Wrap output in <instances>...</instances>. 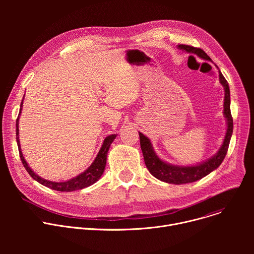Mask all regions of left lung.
Returning a JSON list of instances; mask_svg holds the SVG:
<instances>
[{
  "instance_id": "left-lung-1",
  "label": "left lung",
  "mask_w": 254,
  "mask_h": 254,
  "mask_svg": "<svg viewBox=\"0 0 254 254\" xmlns=\"http://www.w3.org/2000/svg\"><path fill=\"white\" fill-rule=\"evenodd\" d=\"M178 49L182 50L184 52L195 54L198 57H200L203 60H207L212 62L211 58L200 48H195L188 45H178ZM217 67V65H215ZM218 68V67H217ZM219 72V81L221 85L224 88V104H223V115L226 120L227 129L226 133L223 139V142L221 144L220 149L218 150L215 155H213L211 158L207 159L204 162H201L196 165H190V166H179V165H172L170 163H167L163 161L155 152L151 139L144 135L143 133L138 131L139 134V140H140V149L142 152L143 160L146 163V166L149 170V172L158 180L162 181V182L169 183V184H175V185H181V184H187V183H193L196 181L204 178L214 170L218 168L221 163L223 162L227 151L229 147V142L231 139V135L233 132V120L231 117L230 112V89L228 82L222 75L221 71L218 68Z\"/></svg>"
}]
</instances>
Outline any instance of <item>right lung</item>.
Returning a JSON list of instances; mask_svg holds the SVG:
<instances>
[{
  "label": "right lung",
  "instance_id": "1",
  "mask_svg": "<svg viewBox=\"0 0 254 254\" xmlns=\"http://www.w3.org/2000/svg\"><path fill=\"white\" fill-rule=\"evenodd\" d=\"M25 96V95H24ZM23 101H24V97L22 99L21 102V107H20V113H19V117L17 119L16 122V137H17V143H18V148H19V153H20V158L21 161L23 163V166L25 167L26 171L29 173V175L35 180L37 181L38 183H40L41 185L50 188L52 190H56L59 192H72V191H76V190H80L86 187L91 186L92 184H94L96 181L99 180V178L101 177V175L104 172V168L106 165V158H107V153L108 150L111 148L112 142L115 140V138L117 137V134H111L107 135L103 142L102 146L98 152V154L96 155L94 161L92 162V164L81 174L77 175L76 177L69 179L67 181H63V182H53V181H49L46 180L40 176H38L36 174L28 165V163L26 162L22 151H21V146H20V139H19V119L22 113V107H23Z\"/></svg>",
  "mask_w": 254,
  "mask_h": 254
}]
</instances>
